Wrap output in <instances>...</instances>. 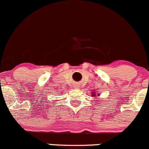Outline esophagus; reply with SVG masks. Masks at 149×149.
Here are the masks:
<instances>
[{
  "instance_id": "1",
  "label": "esophagus",
  "mask_w": 149,
  "mask_h": 149,
  "mask_svg": "<svg viewBox=\"0 0 149 149\" xmlns=\"http://www.w3.org/2000/svg\"><path fill=\"white\" fill-rule=\"evenodd\" d=\"M76 88H79V86H76Z\"/></svg>"
}]
</instances>
